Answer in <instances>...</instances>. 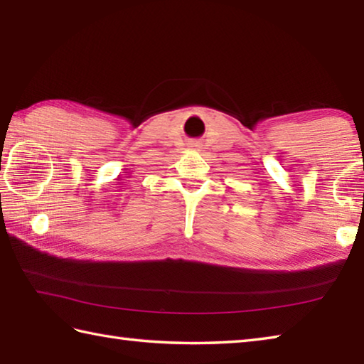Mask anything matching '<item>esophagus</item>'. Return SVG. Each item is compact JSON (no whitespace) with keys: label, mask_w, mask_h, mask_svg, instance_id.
Returning a JSON list of instances; mask_svg holds the SVG:
<instances>
[{"label":"esophagus","mask_w":364,"mask_h":364,"mask_svg":"<svg viewBox=\"0 0 364 364\" xmlns=\"http://www.w3.org/2000/svg\"><path fill=\"white\" fill-rule=\"evenodd\" d=\"M189 146H196V149H197V146H200L197 142H192V144H189Z\"/></svg>","instance_id":"esophagus-1"}]
</instances>
